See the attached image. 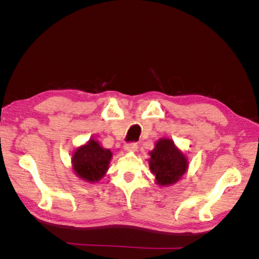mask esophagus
I'll return each mask as SVG.
<instances>
[{
    "label": "esophagus",
    "instance_id": "obj_1",
    "mask_svg": "<svg viewBox=\"0 0 259 259\" xmlns=\"http://www.w3.org/2000/svg\"><path fill=\"white\" fill-rule=\"evenodd\" d=\"M137 149H138L137 143H131V144H126L124 146L125 152H135V151H137Z\"/></svg>",
    "mask_w": 259,
    "mask_h": 259
}]
</instances>
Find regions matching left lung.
I'll return each instance as SVG.
<instances>
[{
    "mask_svg": "<svg viewBox=\"0 0 259 259\" xmlns=\"http://www.w3.org/2000/svg\"><path fill=\"white\" fill-rule=\"evenodd\" d=\"M149 155V168L155 176V184L160 187L176 184L189 166L186 153L169 138H160Z\"/></svg>",
    "mask_w": 259,
    "mask_h": 259,
    "instance_id": "8db88e82",
    "label": "left lung"
}]
</instances>
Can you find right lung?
<instances>
[{"label":"right lung","mask_w":259,"mask_h":259,"mask_svg":"<svg viewBox=\"0 0 259 259\" xmlns=\"http://www.w3.org/2000/svg\"><path fill=\"white\" fill-rule=\"evenodd\" d=\"M113 153L104 148L95 138L74 149L71 158L73 173L80 179L95 184L104 178Z\"/></svg>","instance_id":"obj_1"}]
</instances>
